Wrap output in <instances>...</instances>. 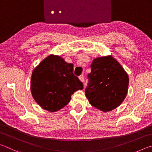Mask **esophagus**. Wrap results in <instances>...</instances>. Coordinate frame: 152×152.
Returning a JSON list of instances; mask_svg holds the SVG:
<instances>
[{
	"label": "esophagus",
	"mask_w": 152,
	"mask_h": 152,
	"mask_svg": "<svg viewBox=\"0 0 152 152\" xmlns=\"http://www.w3.org/2000/svg\"><path fill=\"white\" fill-rule=\"evenodd\" d=\"M79 80L80 81H81V82H84V81H85V79H84V76L83 75H80L79 77Z\"/></svg>",
	"instance_id": "obj_1"
}]
</instances>
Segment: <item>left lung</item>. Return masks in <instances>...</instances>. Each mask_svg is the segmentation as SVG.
Segmentation results:
<instances>
[{
    "mask_svg": "<svg viewBox=\"0 0 152 152\" xmlns=\"http://www.w3.org/2000/svg\"><path fill=\"white\" fill-rule=\"evenodd\" d=\"M91 68L85 91L90 104L103 112L118 107L127 94L129 83L127 73L112 56L94 59Z\"/></svg>",
    "mask_w": 152,
    "mask_h": 152,
    "instance_id": "left-lung-1",
    "label": "left lung"
}]
</instances>
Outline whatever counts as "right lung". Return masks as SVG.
I'll list each match as a JSON object with an SVG mask.
<instances>
[{
    "mask_svg": "<svg viewBox=\"0 0 152 152\" xmlns=\"http://www.w3.org/2000/svg\"><path fill=\"white\" fill-rule=\"evenodd\" d=\"M83 83L73 74V65L60 56L50 55L34 69L31 78V93L36 102L50 112L65 107Z\"/></svg>",
    "mask_w": 152,
    "mask_h": 152,
    "instance_id": "1",
    "label": "right lung"
}]
</instances>
